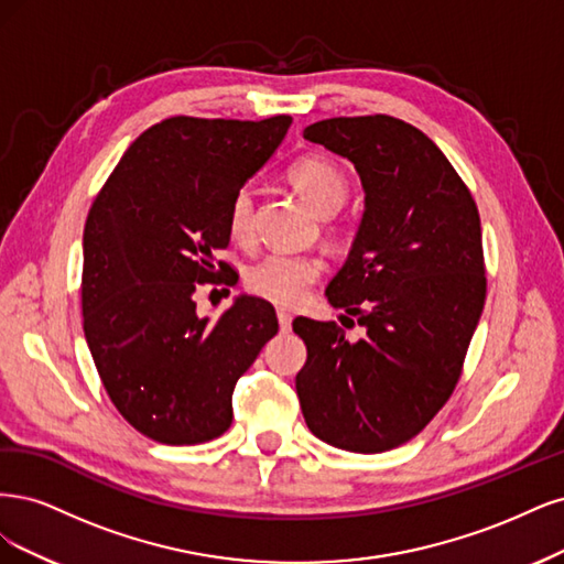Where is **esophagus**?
I'll use <instances>...</instances> for the list:
<instances>
[{
    "label": "esophagus",
    "mask_w": 564,
    "mask_h": 564,
    "mask_svg": "<svg viewBox=\"0 0 564 564\" xmlns=\"http://www.w3.org/2000/svg\"><path fill=\"white\" fill-rule=\"evenodd\" d=\"M276 316H279V325H281V330H283V333H290V328H293V316H290V314L285 312V308H279Z\"/></svg>",
    "instance_id": "34e87169"
}]
</instances>
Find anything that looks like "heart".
<instances>
[{
  "instance_id": "b5f03b06",
  "label": "heart",
  "mask_w": 564,
  "mask_h": 564,
  "mask_svg": "<svg viewBox=\"0 0 564 564\" xmlns=\"http://www.w3.org/2000/svg\"><path fill=\"white\" fill-rule=\"evenodd\" d=\"M288 180L304 202L321 215L335 213L349 196L347 175L323 156H302L290 163ZM256 196L241 187L227 206V229L231 239L248 241L252 236ZM323 274V260L312 252H267L246 269V288L252 295L281 306L300 304L308 288Z\"/></svg>"
}]
</instances>
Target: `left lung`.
I'll return each mask as SVG.
<instances>
[{
	"label": "left lung",
	"instance_id": "1",
	"mask_svg": "<svg viewBox=\"0 0 564 564\" xmlns=\"http://www.w3.org/2000/svg\"><path fill=\"white\" fill-rule=\"evenodd\" d=\"M304 140L349 159L366 189L349 260L325 290L366 335L293 321L306 344L302 414L328 445L387 452L414 438L462 377L487 293L478 206L433 140L395 117L323 119Z\"/></svg>",
	"mask_w": 564,
	"mask_h": 564
}]
</instances>
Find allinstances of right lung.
<instances>
[{
    "label": "right lung",
    "mask_w": 564,
    "mask_h": 564,
    "mask_svg": "<svg viewBox=\"0 0 564 564\" xmlns=\"http://www.w3.org/2000/svg\"><path fill=\"white\" fill-rule=\"evenodd\" d=\"M293 117H171L144 131L90 204L84 227V335L119 414L163 445L231 426V393L279 333L274 306L239 297L198 318L194 293L231 283L227 206L274 154ZM224 279L220 280L219 276Z\"/></svg>",
    "instance_id": "right-lung-1"
}]
</instances>
